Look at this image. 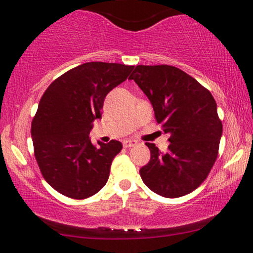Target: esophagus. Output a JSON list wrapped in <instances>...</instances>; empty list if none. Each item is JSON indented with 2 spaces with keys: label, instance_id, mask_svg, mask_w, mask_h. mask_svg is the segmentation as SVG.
Returning <instances> with one entry per match:
<instances>
[{
  "label": "esophagus",
  "instance_id": "1",
  "mask_svg": "<svg viewBox=\"0 0 253 253\" xmlns=\"http://www.w3.org/2000/svg\"><path fill=\"white\" fill-rule=\"evenodd\" d=\"M134 145H136V140H134V139H128V140L124 141V147H126V149L134 146Z\"/></svg>",
  "mask_w": 253,
  "mask_h": 253
}]
</instances>
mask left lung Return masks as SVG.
Masks as SVG:
<instances>
[{
  "mask_svg": "<svg viewBox=\"0 0 253 253\" xmlns=\"http://www.w3.org/2000/svg\"><path fill=\"white\" fill-rule=\"evenodd\" d=\"M152 104L155 117L169 133L161 152L147 143L151 159L139 172L153 193L175 199L191 193L207 178L216 161L222 124L210 90L171 65H138L129 77Z\"/></svg>",
  "mask_w": 253,
  "mask_h": 253,
  "instance_id": "obj_1",
  "label": "left lung"
}]
</instances>
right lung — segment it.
<instances>
[{
	"mask_svg": "<svg viewBox=\"0 0 253 253\" xmlns=\"http://www.w3.org/2000/svg\"><path fill=\"white\" fill-rule=\"evenodd\" d=\"M134 66L90 62L50 84L32 121L34 156L45 181L63 195L83 200L108 181L110 165L123 149L118 140L91 143L92 123L101 119L107 94L127 80Z\"/></svg>",
	"mask_w": 253,
	"mask_h": 253,
	"instance_id": "obj_1",
	"label": "right lung"
}]
</instances>
